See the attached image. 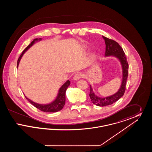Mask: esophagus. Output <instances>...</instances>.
<instances>
[{
  "label": "esophagus",
  "instance_id": "obj_1",
  "mask_svg": "<svg viewBox=\"0 0 152 152\" xmlns=\"http://www.w3.org/2000/svg\"><path fill=\"white\" fill-rule=\"evenodd\" d=\"M83 77V75L81 73H77L73 77V80H78L82 78Z\"/></svg>",
  "mask_w": 152,
  "mask_h": 152
}]
</instances>
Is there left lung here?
Returning a JSON list of instances; mask_svg holds the SVG:
<instances>
[{
    "instance_id": "obj_1",
    "label": "left lung",
    "mask_w": 152,
    "mask_h": 152,
    "mask_svg": "<svg viewBox=\"0 0 152 152\" xmlns=\"http://www.w3.org/2000/svg\"><path fill=\"white\" fill-rule=\"evenodd\" d=\"M103 39L105 40V56H113L117 58L122 65L123 69V80L121 83V87L119 90L112 96L105 97H100L97 96L94 94L93 89L90 86V94L89 96L92 102L97 106L100 107H104L111 105L115 102L118 100L123 96L125 91V87L126 83V80L128 76V68L129 65L126 60V57L125 55V53L123 51L121 47L117 43L116 41L108 39L105 36H102Z\"/></svg>"
}]
</instances>
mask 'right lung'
<instances>
[{
  "instance_id": "add662e5",
  "label": "right lung",
  "mask_w": 152,
  "mask_h": 152,
  "mask_svg": "<svg viewBox=\"0 0 152 152\" xmlns=\"http://www.w3.org/2000/svg\"><path fill=\"white\" fill-rule=\"evenodd\" d=\"M42 39H35L31 44H29V45L24 49V50L23 51L21 55L20 56L18 60V63H17V67L18 66L20 60L21 59L23 54L27 51L29 48L32 46L34 45V44L37 41H40ZM71 83L69 80H67L65 83L60 87V88L58 90V96L56 98V99L52 102L50 104H37L34 101L29 100V99H28L26 96V98L29 101V102L33 105L34 107H35L36 108L44 112H56L59 110H61L64 105H65V92L68 88V87L69 86Z\"/></svg>"
}]
</instances>
